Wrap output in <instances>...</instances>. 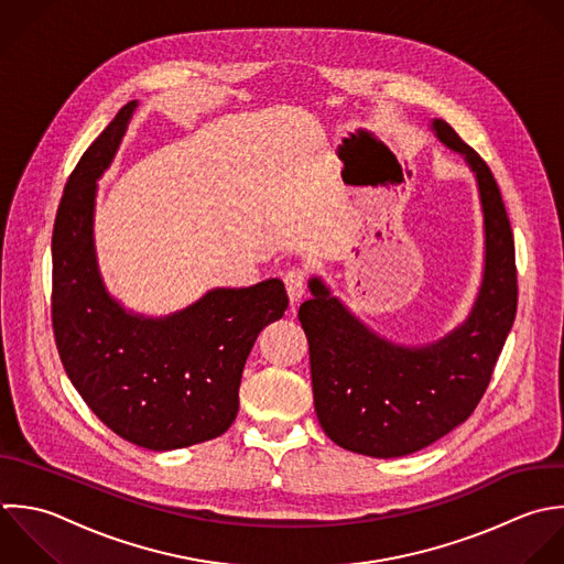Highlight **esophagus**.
<instances>
[{"label":"esophagus","mask_w":564,"mask_h":564,"mask_svg":"<svg viewBox=\"0 0 564 564\" xmlns=\"http://www.w3.org/2000/svg\"><path fill=\"white\" fill-rule=\"evenodd\" d=\"M283 281H285L290 305L296 307L303 301V296H305V281H307L305 272L303 270H290Z\"/></svg>","instance_id":"esophagus-1"}]
</instances>
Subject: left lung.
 <instances>
[{"label":"left lung","instance_id":"1","mask_svg":"<svg viewBox=\"0 0 564 564\" xmlns=\"http://www.w3.org/2000/svg\"><path fill=\"white\" fill-rule=\"evenodd\" d=\"M431 129L475 173L484 210V274L466 321L435 343L400 345L362 323L321 276L307 281L312 296L299 310L325 435L378 459L417 453L473 415L517 316L514 239L497 180L446 120Z\"/></svg>","mask_w":564,"mask_h":564}]
</instances>
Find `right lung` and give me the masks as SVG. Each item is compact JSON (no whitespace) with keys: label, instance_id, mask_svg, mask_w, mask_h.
<instances>
[{"label":"right lung","instance_id":"add662e5","mask_svg":"<svg viewBox=\"0 0 564 564\" xmlns=\"http://www.w3.org/2000/svg\"><path fill=\"white\" fill-rule=\"evenodd\" d=\"M135 107L116 113L65 184L52 232V327L63 369L94 415L140 448L175 451L230 429L246 358L288 310V294L279 279L215 288L151 318L107 292L94 246L96 193Z\"/></svg>","mask_w":564,"mask_h":564}]
</instances>
